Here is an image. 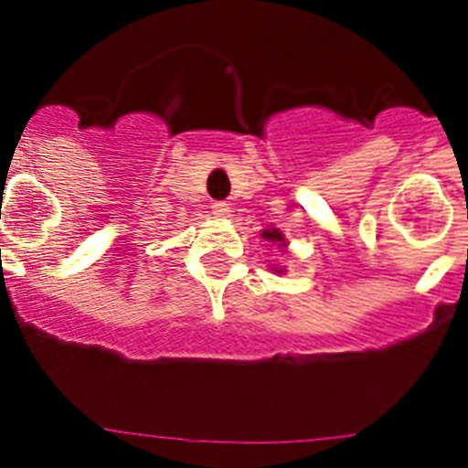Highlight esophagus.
Instances as JSON below:
<instances>
[{
    "mask_svg": "<svg viewBox=\"0 0 468 468\" xmlns=\"http://www.w3.org/2000/svg\"><path fill=\"white\" fill-rule=\"evenodd\" d=\"M231 208L229 204H225V201H215L213 204V215L215 218H220V220H225V218H229Z\"/></svg>",
    "mask_w": 468,
    "mask_h": 468,
    "instance_id": "obj_1",
    "label": "esophagus"
}]
</instances>
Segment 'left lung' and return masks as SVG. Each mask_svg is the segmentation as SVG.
<instances>
[{"instance_id":"obj_1","label":"left lung","mask_w":468,"mask_h":468,"mask_svg":"<svg viewBox=\"0 0 468 468\" xmlns=\"http://www.w3.org/2000/svg\"><path fill=\"white\" fill-rule=\"evenodd\" d=\"M262 237L264 239H267V241H274V243H279V246H281V239H283V237H281V231H270V229H264L262 231Z\"/></svg>"}]
</instances>
